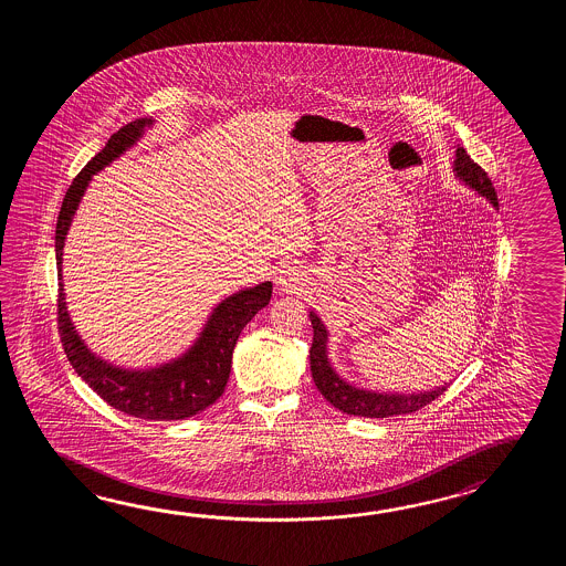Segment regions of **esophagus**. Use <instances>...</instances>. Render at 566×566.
I'll list each match as a JSON object with an SVG mask.
<instances>
[{"instance_id":"esophagus-1","label":"esophagus","mask_w":566,"mask_h":566,"mask_svg":"<svg viewBox=\"0 0 566 566\" xmlns=\"http://www.w3.org/2000/svg\"><path fill=\"white\" fill-rule=\"evenodd\" d=\"M275 285L283 293H295L303 285V279H301V273L297 269H285V271L279 273L277 279H275Z\"/></svg>"}]
</instances>
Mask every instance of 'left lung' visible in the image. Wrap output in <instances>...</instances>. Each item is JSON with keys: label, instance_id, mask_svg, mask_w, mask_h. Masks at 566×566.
<instances>
[{"label": "left lung", "instance_id": "8db88e82", "mask_svg": "<svg viewBox=\"0 0 566 566\" xmlns=\"http://www.w3.org/2000/svg\"><path fill=\"white\" fill-rule=\"evenodd\" d=\"M455 171L459 180L465 181L475 192L485 196L495 208H497V193L488 178L485 169L478 166L463 147H458V159H455ZM310 319L313 325V342L310 348V364H312L313 382L317 390L324 395L329 405L336 409L354 415V417H368V419H386L397 415H409L415 410L427 407L434 398L446 392V386L434 388L431 392H419V395H382L373 390H360L356 386L348 385L337 376L336 370L327 361V332H325L322 319L310 312Z\"/></svg>", "mask_w": 566, "mask_h": 566}]
</instances>
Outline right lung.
Segmentation results:
<instances>
[{"mask_svg":"<svg viewBox=\"0 0 566 566\" xmlns=\"http://www.w3.org/2000/svg\"><path fill=\"white\" fill-rule=\"evenodd\" d=\"M151 119H135L113 133L107 145L96 154L85 168L78 171L69 192L62 200L61 214L56 222V266L59 277L62 266V247L71 227L74 210L85 193L88 180L98 169L105 168L127 147H132ZM59 334L62 348L74 373L95 390L113 409L147 421H180L198 415L222 397L229 382L232 352L242 327L249 324L254 313L261 312L271 301L273 283L265 281L253 289L234 293L229 300L218 303L210 315L205 332L198 342L181 358L145 373H132L111 366L91 354L83 339L74 332L66 313L64 289L59 283Z\"/></svg>","mask_w":566,"mask_h":566,"instance_id":"right-lung-1","label":"right lung"}]
</instances>
